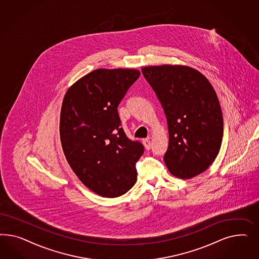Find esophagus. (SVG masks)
<instances>
[{
    "mask_svg": "<svg viewBox=\"0 0 259 259\" xmlns=\"http://www.w3.org/2000/svg\"><path fill=\"white\" fill-rule=\"evenodd\" d=\"M142 142H143V145H144V147H145L146 149H151V147H152V143H151L150 139H145V140H143V141H142Z\"/></svg>",
    "mask_w": 259,
    "mask_h": 259,
    "instance_id": "1",
    "label": "esophagus"
}]
</instances>
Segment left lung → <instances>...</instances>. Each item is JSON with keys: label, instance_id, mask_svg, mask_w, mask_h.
I'll return each instance as SVG.
<instances>
[{"label": "left lung", "instance_id": "1", "mask_svg": "<svg viewBox=\"0 0 259 259\" xmlns=\"http://www.w3.org/2000/svg\"><path fill=\"white\" fill-rule=\"evenodd\" d=\"M167 118L169 144L164 161L172 176L189 180L205 172L220 153L223 117L208 78L187 65L141 68Z\"/></svg>", "mask_w": 259, "mask_h": 259}]
</instances>
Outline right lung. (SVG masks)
Wrapping results in <instances>:
<instances>
[{
	"mask_svg": "<svg viewBox=\"0 0 259 259\" xmlns=\"http://www.w3.org/2000/svg\"><path fill=\"white\" fill-rule=\"evenodd\" d=\"M138 69L99 68L78 79L63 97L60 138L71 169L103 197L122 196L137 181L143 146L120 128L118 106L140 77Z\"/></svg>",
	"mask_w": 259,
	"mask_h": 259,
	"instance_id": "obj_1",
	"label": "right lung"
}]
</instances>
